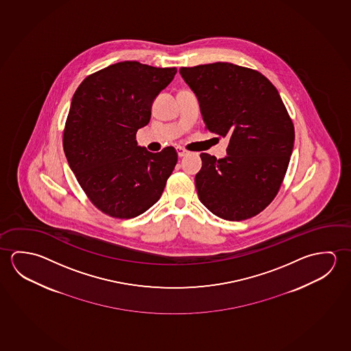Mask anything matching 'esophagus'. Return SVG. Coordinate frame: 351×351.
Segmentation results:
<instances>
[{
  "mask_svg": "<svg viewBox=\"0 0 351 351\" xmlns=\"http://www.w3.org/2000/svg\"><path fill=\"white\" fill-rule=\"evenodd\" d=\"M176 152H178V158H182V156H186L189 154V152L187 150L184 149V148H176Z\"/></svg>",
  "mask_w": 351,
  "mask_h": 351,
  "instance_id": "1",
  "label": "esophagus"
}]
</instances>
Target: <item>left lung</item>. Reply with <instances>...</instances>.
Segmentation results:
<instances>
[{
  "instance_id": "obj_1",
  "label": "left lung",
  "mask_w": 351,
  "mask_h": 351,
  "mask_svg": "<svg viewBox=\"0 0 351 351\" xmlns=\"http://www.w3.org/2000/svg\"><path fill=\"white\" fill-rule=\"evenodd\" d=\"M210 132L229 137L228 156L202 153L199 201L219 218H252L274 199L293 153L295 131L282 98L265 75L228 62L181 67Z\"/></svg>"
}]
</instances>
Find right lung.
<instances>
[{
    "instance_id": "add662e5",
    "label": "right lung",
    "mask_w": 351,
    "mask_h": 351,
    "mask_svg": "<svg viewBox=\"0 0 351 351\" xmlns=\"http://www.w3.org/2000/svg\"><path fill=\"white\" fill-rule=\"evenodd\" d=\"M178 69L123 61L86 77L77 88L64 132L71 170L95 207L136 218L159 201L178 153H152L136 141L152 105Z\"/></svg>"
}]
</instances>
